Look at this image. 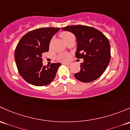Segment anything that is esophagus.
<instances>
[{
	"label": "esophagus",
	"instance_id": "1",
	"mask_svg": "<svg viewBox=\"0 0 130 130\" xmlns=\"http://www.w3.org/2000/svg\"><path fill=\"white\" fill-rule=\"evenodd\" d=\"M63 63L64 64V65H70L71 63H67V62H63Z\"/></svg>",
	"mask_w": 130,
	"mask_h": 130
}]
</instances>
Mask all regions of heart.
I'll return each mask as SVG.
<instances>
[{"label":"heart","instance_id":"b5f03b06","mask_svg":"<svg viewBox=\"0 0 130 130\" xmlns=\"http://www.w3.org/2000/svg\"><path fill=\"white\" fill-rule=\"evenodd\" d=\"M73 34L72 33L69 32H61L60 34V37L62 38V39L63 40H65L66 39H67L68 38L72 36ZM69 56L68 54H62L59 55L57 57L58 60H67L68 58H69Z\"/></svg>","mask_w":130,"mask_h":130}]
</instances>
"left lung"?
<instances>
[{
  "label": "left lung",
  "instance_id": "8db88e82",
  "mask_svg": "<svg viewBox=\"0 0 130 130\" xmlns=\"http://www.w3.org/2000/svg\"><path fill=\"white\" fill-rule=\"evenodd\" d=\"M61 29L74 34L77 42L75 56L77 58H83L80 71L74 75L75 77L85 83L98 78L110 61L108 39L100 31L88 26L70 25Z\"/></svg>",
  "mask_w": 130,
  "mask_h": 130
}]
</instances>
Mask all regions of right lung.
Listing matches in <instances>:
<instances>
[{
    "label": "right lung",
    "mask_w": 130,
    "mask_h": 130,
    "mask_svg": "<svg viewBox=\"0 0 130 130\" xmlns=\"http://www.w3.org/2000/svg\"><path fill=\"white\" fill-rule=\"evenodd\" d=\"M60 28H40L27 33L22 37L15 50V60L22 77L30 84L45 86L54 80L60 63L45 66L42 54L48 51L52 38Z\"/></svg>",
    "instance_id": "add662e5"
}]
</instances>
